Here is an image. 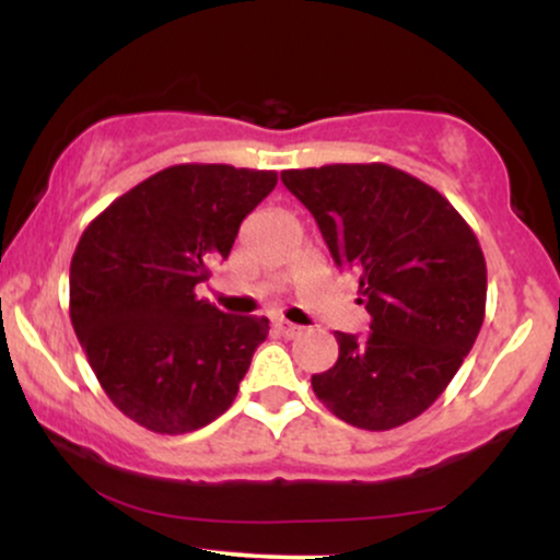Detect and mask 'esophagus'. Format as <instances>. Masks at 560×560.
<instances>
[{
    "label": "esophagus",
    "mask_w": 560,
    "mask_h": 560,
    "mask_svg": "<svg viewBox=\"0 0 560 560\" xmlns=\"http://www.w3.org/2000/svg\"><path fill=\"white\" fill-rule=\"evenodd\" d=\"M276 329H279V334H284V337H300L302 334V326L298 324H289V320H276Z\"/></svg>",
    "instance_id": "esophagus-1"
}]
</instances>
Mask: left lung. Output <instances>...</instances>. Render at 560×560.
Segmentation results:
<instances>
[{
    "mask_svg": "<svg viewBox=\"0 0 560 560\" xmlns=\"http://www.w3.org/2000/svg\"><path fill=\"white\" fill-rule=\"evenodd\" d=\"M342 271L361 281L365 337L337 331L339 358L313 374L337 419L369 432L413 421L458 374L485 320L477 234L440 191L387 163L284 171Z\"/></svg>",
    "mask_w": 560,
    "mask_h": 560,
    "instance_id": "left-lung-1",
    "label": "left lung"
}]
</instances>
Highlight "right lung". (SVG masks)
<instances>
[{"mask_svg":"<svg viewBox=\"0 0 560 560\" xmlns=\"http://www.w3.org/2000/svg\"><path fill=\"white\" fill-rule=\"evenodd\" d=\"M276 171L182 163L144 178L89 223L70 260V324L115 408L158 434L226 413L268 318L197 298Z\"/></svg>","mask_w":560,"mask_h":560,"instance_id":"add662e5","label":"right lung"}]
</instances>
